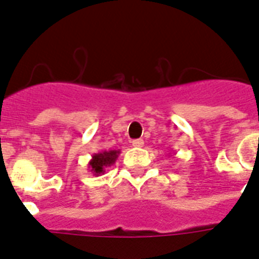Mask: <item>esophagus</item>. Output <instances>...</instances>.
Here are the masks:
<instances>
[{"instance_id": "obj_1", "label": "esophagus", "mask_w": 259, "mask_h": 259, "mask_svg": "<svg viewBox=\"0 0 259 259\" xmlns=\"http://www.w3.org/2000/svg\"><path fill=\"white\" fill-rule=\"evenodd\" d=\"M132 146L136 147V148H140V147L144 146V140L143 139H135L132 142Z\"/></svg>"}]
</instances>
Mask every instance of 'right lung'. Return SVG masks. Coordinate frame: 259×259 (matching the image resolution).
<instances>
[{"mask_svg":"<svg viewBox=\"0 0 259 259\" xmlns=\"http://www.w3.org/2000/svg\"><path fill=\"white\" fill-rule=\"evenodd\" d=\"M120 154V150H108L101 151L97 154L92 155V159L88 163V168L94 175L99 177L105 172L107 167H111L113 163L116 162L117 156Z\"/></svg>","mask_w":259,"mask_h":259,"instance_id":"obj_1","label":"right lung"}]
</instances>
